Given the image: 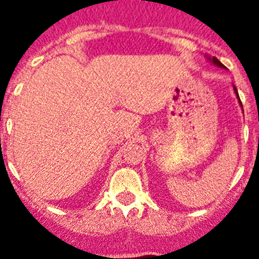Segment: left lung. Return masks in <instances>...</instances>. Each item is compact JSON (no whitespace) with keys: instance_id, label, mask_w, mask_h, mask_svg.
<instances>
[{"instance_id":"8db88e82","label":"left lung","mask_w":259,"mask_h":259,"mask_svg":"<svg viewBox=\"0 0 259 259\" xmlns=\"http://www.w3.org/2000/svg\"><path fill=\"white\" fill-rule=\"evenodd\" d=\"M210 59H211V62H212V63H214V65L219 66V67H224V65H223V63H222V62L219 61V59L217 58V57H212V58H210ZM233 89H235V92H236L237 97H239V93H237V89H236V87H233ZM239 101H240V97H239ZM240 104H241V101H240ZM241 106H242V105H241Z\"/></svg>"}]
</instances>
